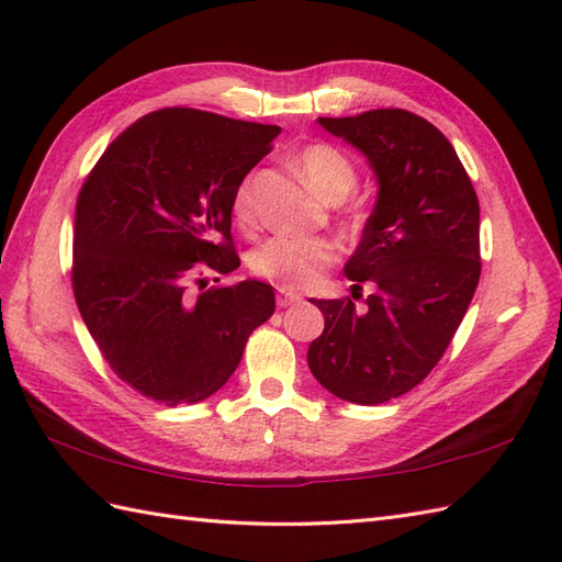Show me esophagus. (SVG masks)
<instances>
[{"label":"esophagus","mask_w":562,"mask_h":562,"mask_svg":"<svg viewBox=\"0 0 562 562\" xmlns=\"http://www.w3.org/2000/svg\"><path fill=\"white\" fill-rule=\"evenodd\" d=\"M302 302V294H296L292 290H278V304L280 306H292V304H300Z\"/></svg>","instance_id":"esophagus-1"}]
</instances>
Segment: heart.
<instances>
[{"instance_id": "b5f03b06", "label": "heart", "mask_w": 562, "mask_h": 562, "mask_svg": "<svg viewBox=\"0 0 562 562\" xmlns=\"http://www.w3.org/2000/svg\"><path fill=\"white\" fill-rule=\"evenodd\" d=\"M300 169L321 198L342 200L357 183L352 161L330 145H312L300 154ZM234 214L238 224H254L250 188L241 183L234 193ZM338 258V246L316 236H272L250 256V270L258 278L280 284L282 290H308L321 272Z\"/></svg>"}]
</instances>
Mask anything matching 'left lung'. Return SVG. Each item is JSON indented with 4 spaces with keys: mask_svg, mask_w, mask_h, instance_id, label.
Segmentation results:
<instances>
[{
    "mask_svg": "<svg viewBox=\"0 0 562 562\" xmlns=\"http://www.w3.org/2000/svg\"><path fill=\"white\" fill-rule=\"evenodd\" d=\"M360 149L376 176V205L345 262L364 310L312 300L326 328L308 345L316 381L342 401L376 405L415 389L445 355L481 278V207L451 142L425 117L379 109L318 117Z\"/></svg>",
    "mask_w": 562,
    "mask_h": 562,
    "instance_id": "8db88e82",
    "label": "left lung"
}]
</instances>
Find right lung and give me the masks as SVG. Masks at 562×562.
Listing matches in <instances>:
<instances>
[{"instance_id": "1", "label": "right lung", "mask_w": 562, "mask_h": 562, "mask_svg": "<svg viewBox=\"0 0 562 562\" xmlns=\"http://www.w3.org/2000/svg\"><path fill=\"white\" fill-rule=\"evenodd\" d=\"M278 135V125L207 111H154L117 135L83 181L71 288L105 362L142 396L171 408L210 398L272 316L266 282L205 290L207 280H195V294L190 280L241 266L234 193Z\"/></svg>"}]
</instances>
